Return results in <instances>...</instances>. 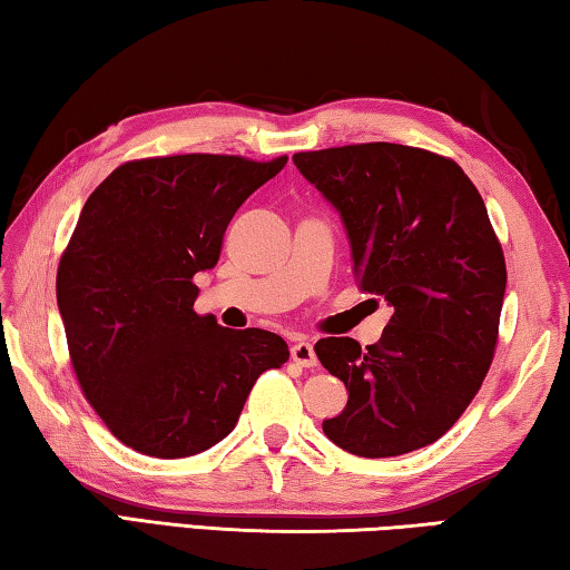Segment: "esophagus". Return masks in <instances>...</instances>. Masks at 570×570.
<instances>
[{"label":"esophagus","mask_w":570,"mask_h":570,"mask_svg":"<svg viewBox=\"0 0 570 570\" xmlns=\"http://www.w3.org/2000/svg\"><path fill=\"white\" fill-rule=\"evenodd\" d=\"M293 363H297L301 367H315L317 365V355H315V347L311 343H295L293 351H291Z\"/></svg>","instance_id":"esophagus-1"}]
</instances>
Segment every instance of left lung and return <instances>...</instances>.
Instances as JSON below:
<instances>
[{
	"label": "left lung",
	"instance_id": "obj_1",
	"mask_svg": "<svg viewBox=\"0 0 570 570\" xmlns=\"http://www.w3.org/2000/svg\"><path fill=\"white\" fill-rule=\"evenodd\" d=\"M343 217L363 293L393 307L375 345L323 337L315 353L347 387L323 433L361 458L435 443L481 391L505 295V257L481 193L451 157L365 142L297 153Z\"/></svg>",
	"mask_w": 570,
	"mask_h": 570
}]
</instances>
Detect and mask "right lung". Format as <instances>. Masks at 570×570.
Instances as JSON below:
<instances>
[{"instance_id":"add662e5","label":"right lung","mask_w":570,"mask_h":570,"mask_svg":"<svg viewBox=\"0 0 570 570\" xmlns=\"http://www.w3.org/2000/svg\"><path fill=\"white\" fill-rule=\"evenodd\" d=\"M239 155L119 165L82 207L57 267L69 361L117 441L153 458L203 453L233 431L249 391L291 351L259 327L197 315L237 207L285 167Z\"/></svg>"}]
</instances>
